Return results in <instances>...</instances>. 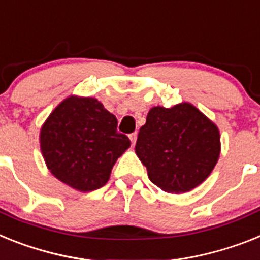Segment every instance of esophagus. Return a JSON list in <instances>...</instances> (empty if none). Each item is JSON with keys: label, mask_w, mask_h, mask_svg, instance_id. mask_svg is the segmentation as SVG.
<instances>
[{"label": "esophagus", "mask_w": 260, "mask_h": 260, "mask_svg": "<svg viewBox=\"0 0 260 260\" xmlns=\"http://www.w3.org/2000/svg\"><path fill=\"white\" fill-rule=\"evenodd\" d=\"M129 140L131 143H132V145L135 147V144H136V140H137V132H134V134L129 135Z\"/></svg>", "instance_id": "esophagus-1"}]
</instances>
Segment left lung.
I'll use <instances>...</instances> for the list:
<instances>
[{
  "instance_id": "8db88e82",
  "label": "left lung",
  "mask_w": 260,
  "mask_h": 260,
  "mask_svg": "<svg viewBox=\"0 0 260 260\" xmlns=\"http://www.w3.org/2000/svg\"><path fill=\"white\" fill-rule=\"evenodd\" d=\"M148 177L168 193H185L202 184L221 152L217 125L190 103L153 107L136 141Z\"/></svg>"
}]
</instances>
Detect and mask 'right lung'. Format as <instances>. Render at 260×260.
<instances>
[{
	"label": "right lung",
	"mask_w": 260,
	"mask_h": 260,
	"mask_svg": "<svg viewBox=\"0 0 260 260\" xmlns=\"http://www.w3.org/2000/svg\"><path fill=\"white\" fill-rule=\"evenodd\" d=\"M43 158L54 176L79 191L107 184L112 167L131 147L117 132V119L95 98L64 99L43 124Z\"/></svg>",
	"instance_id": "obj_1"
}]
</instances>
